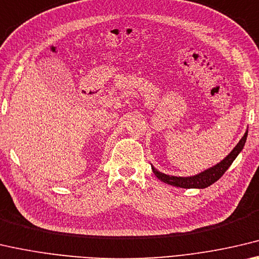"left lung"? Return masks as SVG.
<instances>
[{"label":"left lung","mask_w":259,"mask_h":259,"mask_svg":"<svg viewBox=\"0 0 259 259\" xmlns=\"http://www.w3.org/2000/svg\"><path fill=\"white\" fill-rule=\"evenodd\" d=\"M247 137H248V131L244 133L242 139L240 140L239 143L234 147L230 154H228L225 158H224L222 162L215 164L214 166L210 167L203 171L201 173H198L196 176L193 177H175V176H167L165 173H162L156 169L154 166L151 165V169L152 172L155 173V176L158 178L160 181L165 182V184L175 186V187H180V188H206L214 184L215 181L219 180L220 178L223 177L224 173L227 171V168L231 166L232 163L234 162V159L237 157V155L242 151L244 143L247 141Z\"/></svg>","instance_id":"1"}]
</instances>
